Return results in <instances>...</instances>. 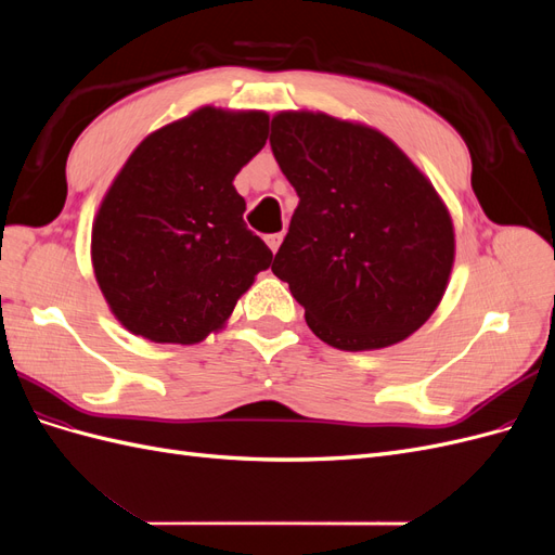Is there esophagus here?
Segmentation results:
<instances>
[{"mask_svg": "<svg viewBox=\"0 0 555 555\" xmlns=\"http://www.w3.org/2000/svg\"><path fill=\"white\" fill-rule=\"evenodd\" d=\"M280 243H282V233H271V236H266V245L271 247L273 251L280 249Z\"/></svg>", "mask_w": 555, "mask_h": 555, "instance_id": "obj_1", "label": "esophagus"}]
</instances>
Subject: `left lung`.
Masks as SVG:
<instances>
[{
    "instance_id": "1",
    "label": "left lung",
    "mask_w": 555,
    "mask_h": 555,
    "mask_svg": "<svg viewBox=\"0 0 555 555\" xmlns=\"http://www.w3.org/2000/svg\"><path fill=\"white\" fill-rule=\"evenodd\" d=\"M271 147L298 194L271 271L331 347L405 340L442 300L451 217L433 184L384 133L324 113H280Z\"/></svg>"
}]
</instances>
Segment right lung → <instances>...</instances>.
Instances as JSON below:
<instances>
[{
	"label": "right lung",
	"mask_w": 555,
	"mask_h": 555,
	"mask_svg": "<svg viewBox=\"0 0 555 555\" xmlns=\"http://www.w3.org/2000/svg\"><path fill=\"white\" fill-rule=\"evenodd\" d=\"M266 139V113L206 106L150 133L117 173L92 227V263L133 335L204 340L271 266L233 188Z\"/></svg>",
	"instance_id": "1"
}]
</instances>
